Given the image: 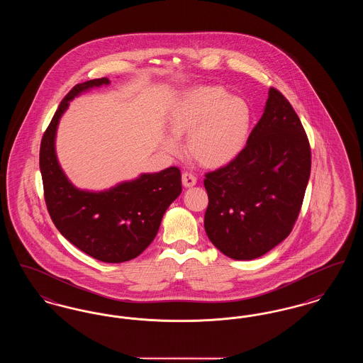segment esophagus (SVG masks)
<instances>
[{
  "mask_svg": "<svg viewBox=\"0 0 363 363\" xmlns=\"http://www.w3.org/2000/svg\"><path fill=\"white\" fill-rule=\"evenodd\" d=\"M196 182H197V178H196L193 174H182V185H184L185 188H191V186H194V185H196Z\"/></svg>",
  "mask_w": 363,
  "mask_h": 363,
  "instance_id": "1",
  "label": "esophagus"
}]
</instances>
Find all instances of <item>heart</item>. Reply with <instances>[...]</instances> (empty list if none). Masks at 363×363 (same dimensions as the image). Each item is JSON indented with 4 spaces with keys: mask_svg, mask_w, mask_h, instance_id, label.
Listing matches in <instances>:
<instances>
[{
    "mask_svg": "<svg viewBox=\"0 0 363 363\" xmlns=\"http://www.w3.org/2000/svg\"><path fill=\"white\" fill-rule=\"evenodd\" d=\"M250 110L223 86H197L186 89L173 104L167 122L175 138L186 136V152L199 164L218 169L241 154L250 130ZM164 148L177 152L174 138Z\"/></svg>",
    "mask_w": 363,
    "mask_h": 363,
    "instance_id": "b5f03b06",
    "label": "heart"
}]
</instances>
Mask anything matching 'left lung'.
Returning <instances> with one entry per match:
<instances>
[{"label":"left lung","mask_w":363,"mask_h":363,"mask_svg":"<svg viewBox=\"0 0 363 363\" xmlns=\"http://www.w3.org/2000/svg\"><path fill=\"white\" fill-rule=\"evenodd\" d=\"M311 144L293 106L271 86L241 154L206 174L208 238L227 257L253 259L289 237L311 177Z\"/></svg>","instance_id":"8db88e82"}]
</instances>
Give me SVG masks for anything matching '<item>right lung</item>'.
Masks as SVG:
<instances>
[{
	"label": "right lung",
	"mask_w": 363,
	"mask_h": 363,
	"mask_svg": "<svg viewBox=\"0 0 363 363\" xmlns=\"http://www.w3.org/2000/svg\"><path fill=\"white\" fill-rule=\"evenodd\" d=\"M108 83L107 77L94 79L67 94L43 133L39 167L46 207L58 231L94 259L123 262L138 257L154 241L166 209L182 186L178 167L141 174L104 191L77 189L68 181L54 148L58 121L74 96Z\"/></svg>",
	"instance_id": "1"
}]
</instances>
